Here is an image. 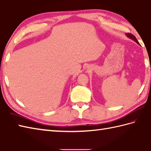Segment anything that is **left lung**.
<instances>
[{
  "label": "left lung",
  "mask_w": 151,
  "mask_h": 151,
  "mask_svg": "<svg viewBox=\"0 0 151 151\" xmlns=\"http://www.w3.org/2000/svg\"><path fill=\"white\" fill-rule=\"evenodd\" d=\"M126 36L129 37V38H130V39H131V40H132L133 41H135L136 43H137V44H139V42H138V41L137 40V39L136 38V37L134 36H133L132 34H130V33H127V34H126Z\"/></svg>",
  "instance_id": "left-lung-1"
}]
</instances>
